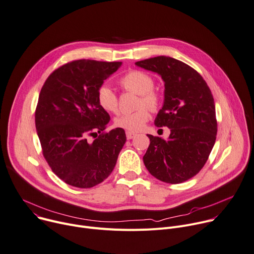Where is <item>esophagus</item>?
<instances>
[{"label":"esophagus","instance_id":"1","mask_svg":"<svg viewBox=\"0 0 254 254\" xmlns=\"http://www.w3.org/2000/svg\"><path fill=\"white\" fill-rule=\"evenodd\" d=\"M126 134H127V140H131V139H133V137L135 136V133L132 132V131H127Z\"/></svg>","mask_w":254,"mask_h":254}]
</instances>
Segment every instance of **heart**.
Segmentation results:
<instances>
[{
  "instance_id": "heart-1",
  "label": "heart",
  "mask_w": 254,
  "mask_h": 254,
  "mask_svg": "<svg viewBox=\"0 0 254 254\" xmlns=\"http://www.w3.org/2000/svg\"><path fill=\"white\" fill-rule=\"evenodd\" d=\"M121 86L129 92L139 94L135 111L124 113L114 121L115 127L125 128L128 131H139L149 121L151 111H156L161 106L162 97L154 89L155 81L149 74L131 70L125 74L120 80ZM97 102L99 106L108 113L118 114L120 112L119 97L108 85H101L97 90Z\"/></svg>"
}]
</instances>
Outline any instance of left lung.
Returning <instances> with one entry per match:
<instances>
[{
	"label": "left lung",
	"instance_id": "left-lung-1",
	"mask_svg": "<svg viewBox=\"0 0 254 254\" xmlns=\"http://www.w3.org/2000/svg\"><path fill=\"white\" fill-rule=\"evenodd\" d=\"M135 64L158 73L165 82L164 105L155 126L171 130L168 140L148 134L145 166L163 182L187 181L204 166L216 142L218 124L212 92L193 67L173 58L160 56Z\"/></svg>",
	"mask_w": 254,
	"mask_h": 254
}]
</instances>
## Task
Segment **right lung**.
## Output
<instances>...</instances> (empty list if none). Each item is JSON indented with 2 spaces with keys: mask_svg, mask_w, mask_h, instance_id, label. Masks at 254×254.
Segmentation results:
<instances>
[{
  "mask_svg": "<svg viewBox=\"0 0 254 254\" xmlns=\"http://www.w3.org/2000/svg\"><path fill=\"white\" fill-rule=\"evenodd\" d=\"M121 64L93 60L68 62L56 68L41 88L35 127L42 155L53 172L68 186L93 188L117 164L126 132L121 127L105 130L110 117L97 102V90Z\"/></svg>",
  "mask_w": 254,
  "mask_h": 254,
  "instance_id": "obj_1",
  "label": "right lung"
}]
</instances>
